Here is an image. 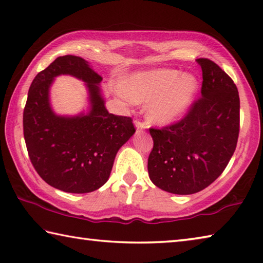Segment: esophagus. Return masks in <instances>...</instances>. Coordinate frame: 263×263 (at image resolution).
<instances>
[{
    "label": "esophagus",
    "mask_w": 263,
    "mask_h": 263,
    "mask_svg": "<svg viewBox=\"0 0 263 263\" xmlns=\"http://www.w3.org/2000/svg\"><path fill=\"white\" fill-rule=\"evenodd\" d=\"M135 125H136L138 131H142V130H146V128H147V124L142 123L140 121H136L135 122Z\"/></svg>",
    "instance_id": "34e87169"
}]
</instances>
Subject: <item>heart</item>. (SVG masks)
I'll list each match as a JSON object with an SVG mask.
<instances>
[{"mask_svg":"<svg viewBox=\"0 0 263 263\" xmlns=\"http://www.w3.org/2000/svg\"><path fill=\"white\" fill-rule=\"evenodd\" d=\"M119 88L130 103L148 104L151 121L166 125L181 118L193 104L198 80L193 74L161 68L128 75Z\"/></svg>","mask_w":263,"mask_h":263,"instance_id":"obj_1","label":"heart"}]
</instances>
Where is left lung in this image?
Returning a JSON list of instances; mask_svg holds the SVG:
<instances>
[{"instance_id":"obj_1","label":"left lung","mask_w":263,"mask_h":263,"mask_svg":"<svg viewBox=\"0 0 263 263\" xmlns=\"http://www.w3.org/2000/svg\"><path fill=\"white\" fill-rule=\"evenodd\" d=\"M202 96L173 125L149 128L151 181L167 193L190 195L210 185L224 172L237 147L240 100L237 86L215 62L197 59Z\"/></svg>"}]
</instances>
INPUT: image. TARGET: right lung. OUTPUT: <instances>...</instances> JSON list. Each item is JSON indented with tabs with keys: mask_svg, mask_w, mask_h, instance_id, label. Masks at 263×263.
I'll use <instances>...</instances> for the list:
<instances>
[{
	"mask_svg": "<svg viewBox=\"0 0 263 263\" xmlns=\"http://www.w3.org/2000/svg\"><path fill=\"white\" fill-rule=\"evenodd\" d=\"M59 74L86 82L88 112L60 116L49 103V88ZM102 77L75 55L59 57L37 74L23 114L24 139L31 162L47 184L72 194H86L109 180L118 149L136 132L132 119L109 114L101 94Z\"/></svg>",
	"mask_w": 263,
	"mask_h": 263,
	"instance_id": "add662e5",
	"label": "right lung"
}]
</instances>
